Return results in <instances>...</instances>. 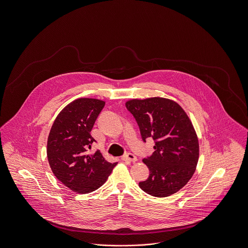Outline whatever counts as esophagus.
Wrapping results in <instances>:
<instances>
[{
    "mask_svg": "<svg viewBox=\"0 0 248 248\" xmlns=\"http://www.w3.org/2000/svg\"><path fill=\"white\" fill-rule=\"evenodd\" d=\"M122 160L123 161H124V162H129V163H135V162H137V157L134 155V154H132V153H125L123 157H122Z\"/></svg>",
    "mask_w": 248,
    "mask_h": 248,
    "instance_id": "1",
    "label": "esophagus"
}]
</instances>
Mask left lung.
Returning <instances> with one entry per match:
<instances>
[{"label": "left lung", "instance_id": "left-lung-1", "mask_svg": "<svg viewBox=\"0 0 248 248\" xmlns=\"http://www.w3.org/2000/svg\"><path fill=\"white\" fill-rule=\"evenodd\" d=\"M125 107L142 140L152 138L155 142L153 154L142 160L149 177L139 186L158 198L179 191L192 178L199 160V141L188 116L176 102L160 97L130 100Z\"/></svg>", "mask_w": 248, "mask_h": 248}]
</instances>
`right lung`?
Wrapping results in <instances>:
<instances>
[{
    "instance_id": "add662e5",
    "label": "right lung",
    "mask_w": 248,
    "mask_h": 248,
    "mask_svg": "<svg viewBox=\"0 0 248 248\" xmlns=\"http://www.w3.org/2000/svg\"><path fill=\"white\" fill-rule=\"evenodd\" d=\"M105 104L98 99L75 100L59 113L50 129L46 148L50 168L61 183L75 192L98 189L117 165L106 161L100 150L88 152L96 141L90 132Z\"/></svg>"
}]
</instances>
